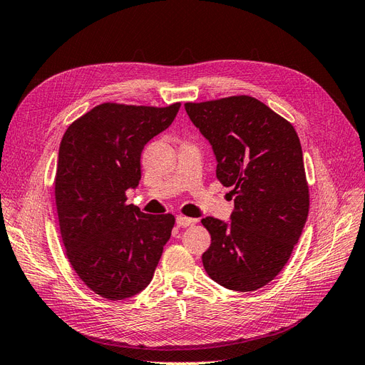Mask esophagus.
<instances>
[{
  "instance_id": "1",
  "label": "esophagus",
  "mask_w": 365,
  "mask_h": 365,
  "mask_svg": "<svg viewBox=\"0 0 365 365\" xmlns=\"http://www.w3.org/2000/svg\"><path fill=\"white\" fill-rule=\"evenodd\" d=\"M196 222L195 219H190V217H187V216H182V215H180V216H176V225L178 227H181V228H185V227H190V225H193Z\"/></svg>"
}]
</instances>
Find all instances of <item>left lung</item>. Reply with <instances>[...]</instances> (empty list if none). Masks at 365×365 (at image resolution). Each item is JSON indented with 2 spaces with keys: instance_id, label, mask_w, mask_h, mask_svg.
<instances>
[{
  "instance_id": "8db88e82",
  "label": "left lung",
  "mask_w": 365,
  "mask_h": 365,
  "mask_svg": "<svg viewBox=\"0 0 365 365\" xmlns=\"http://www.w3.org/2000/svg\"><path fill=\"white\" fill-rule=\"evenodd\" d=\"M184 106L213 148L216 178L235 196L231 222L201 220L212 236L204 268L227 289L256 291L288 263L306 224L309 185L300 138L288 120L251 96Z\"/></svg>"
}]
</instances>
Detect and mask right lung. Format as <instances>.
Listing matches in <instances>:
<instances>
[{
	"label": "right lung",
	"instance_id": "add662e5",
	"mask_svg": "<svg viewBox=\"0 0 365 365\" xmlns=\"http://www.w3.org/2000/svg\"><path fill=\"white\" fill-rule=\"evenodd\" d=\"M181 103L158 108L101 103L74 120L61 141L54 176L65 254L79 279L108 300L150 283L175 216L126 204L141 178V150L168 129Z\"/></svg>",
	"mask_w": 365,
	"mask_h": 365
}]
</instances>
